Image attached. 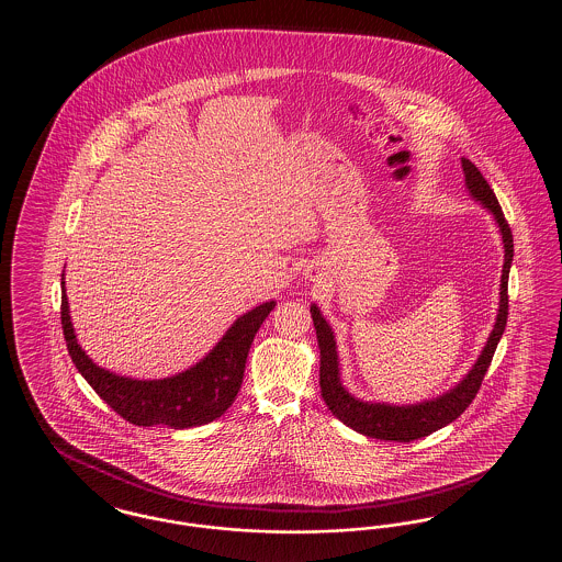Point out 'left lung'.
<instances>
[{"mask_svg": "<svg viewBox=\"0 0 562 562\" xmlns=\"http://www.w3.org/2000/svg\"><path fill=\"white\" fill-rule=\"evenodd\" d=\"M461 168L465 175V188L470 191V195L493 214V218L497 223V229H499L502 241H504V269H502V284H499V310H497L493 330L482 348L479 360L457 385L431 401L417 402V404H390V402H367L356 398L341 383L337 341H335L330 324L324 321L321 307L316 303H312V307H310L316 337H318V348H321L322 398L326 402L328 411L339 422H344L348 428L356 429L358 434H364L369 438L411 442V440L424 438L436 429L453 424L454 419L476 398L482 379L493 360V353L506 330L508 278L512 257H514L512 229H509L506 216L502 213V206H499L493 189L484 181L481 170L465 158H461Z\"/></svg>", "mask_w": 562, "mask_h": 562, "instance_id": "left-lung-1", "label": "left lung"}]
</instances>
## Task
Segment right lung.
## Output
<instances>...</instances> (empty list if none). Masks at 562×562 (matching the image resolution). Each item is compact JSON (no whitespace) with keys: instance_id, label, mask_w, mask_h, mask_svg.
<instances>
[{"instance_id":"right-lung-1","label":"right lung","mask_w":562,"mask_h":562,"mask_svg":"<svg viewBox=\"0 0 562 562\" xmlns=\"http://www.w3.org/2000/svg\"><path fill=\"white\" fill-rule=\"evenodd\" d=\"M60 324L76 369L120 417L143 428H195L221 417L236 401L248 349L259 326L276 307V301H266L241 314L221 341L188 371L164 379H133L111 373L88 358L71 324L65 278H60Z\"/></svg>"}]
</instances>
